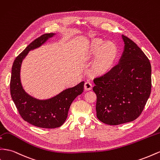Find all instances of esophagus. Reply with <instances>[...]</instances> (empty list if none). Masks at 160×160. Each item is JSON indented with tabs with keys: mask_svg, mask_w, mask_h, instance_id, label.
Wrapping results in <instances>:
<instances>
[{
	"mask_svg": "<svg viewBox=\"0 0 160 160\" xmlns=\"http://www.w3.org/2000/svg\"><path fill=\"white\" fill-rule=\"evenodd\" d=\"M92 83H91V82H89V81L85 82V83L84 85V89H85V90L88 91V90L92 89Z\"/></svg>",
	"mask_w": 160,
	"mask_h": 160,
	"instance_id": "1",
	"label": "esophagus"
}]
</instances>
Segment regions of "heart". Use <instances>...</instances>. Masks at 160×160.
Here are the masks:
<instances>
[{
	"label": "heart",
	"mask_w": 160,
	"mask_h": 160,
	"mask_svg": "<svg viewBox=\"0 0 160 160\" xmlns=\"http://www.w3.org/2000/svg\"><path fill=\"white\" fill-rule=\"evenodd\" d=\"M117 55V47L113 42H105L99 39L91 42L86 51L88 58L91 59L96 57L93 63V69L99 73L108 71L114 64Z\"/></svg>",
	"instance_id": "b5f03b06"
}]
</instances>
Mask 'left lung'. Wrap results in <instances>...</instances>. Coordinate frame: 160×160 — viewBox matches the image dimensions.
Listing matches in <instances>:
<instances>
[{
    "mask_svg": "<svg viewBox=\"0 0 160 160\" xmlns=\"http://www.w3.org/2000/svg\"><path fill=\"white\" fill-rule=\"evenodd\" d=\"M124 50L118 63L94 79L97 117L101 122L118 125L139 117L152 89V67L135 42L122 36Z\"/></svg>",
    "mask_w": 160,
    "mask_h": 160,
    "instance_id": "8db88e82",
    "label": "left lung"
}]
</instances>
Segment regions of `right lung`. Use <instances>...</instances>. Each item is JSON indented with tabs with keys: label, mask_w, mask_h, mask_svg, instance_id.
<instances>
[{
	"label": "right lung",
	"mask_w": 160,
	"mask_h": 160,
	"mask_svg": "<svg viewBox=\"0 0 160 160\" xmlns=\"http://www.w3.org/2000/svg\"><path fill=\"white\" fill-rule=\"evenodd\" d=\"M57 33H45L29 44L17 57L11 70L10 90L12 100L22 118L33 126L54 128L65 121L72 101L83 92L84 81L68 88L50 98L40 100L28 94L21 81V68L23 60L29 52L44 44Z\"/></svg>",
	"instance_id": "right-lung-1"
}]
</instances>
